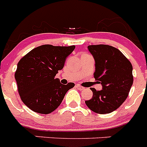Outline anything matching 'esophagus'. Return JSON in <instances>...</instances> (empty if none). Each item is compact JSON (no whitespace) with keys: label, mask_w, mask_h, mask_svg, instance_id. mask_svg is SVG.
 <instances>
[{"label":"esophagus","mask_w":147,"mask_h":147,"mask_svg":"<svg viewBox=\"0 0 147 147\" xmlns=\"http://www.w3.org/2000/svg\"><path fill=\"white\" fill-rule=\"evenodd\" d=\"M76 88L80 90H83L85 89V88H84V87H82L81 85H76Z\"/></svg>","instance_id":"34e87169"}]
</instances>
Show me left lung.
I'll return each mask as SVG.
<instances>
[{"mask_svg": "<svg viewBox=\"0 0 147 147\" xmlns=\"http://www.w3.org/2000/svg\"><path fill=\"white\" fill-rule=\"evenodd\" d=\"M88 49L95 60V80L99 81L102 89L90 88L93 97L85 104L96 113H110L128 96L133 83L132 64L119 49L110 45H89Z\"/></svg>", "mask_w": 147, "mask_h": 147, "instance_id": "8db88e82", "label": "left lung"}]
</instances>
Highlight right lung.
Returning a JSON list of instances; mask_svg holds the SVG:
<instances>
[{
  "label": "right lung",
  "mask_w": 147,
  "mask_h": 147,
  "mask_svg": "<svg viewBox=\"0 0 147 147\" xmlns=\"http://www.w3.org/2000/svg\"><path fill=\"white\" fill-rule=\"evenodd\" d=\"M75 45H43L32 49L18 63L15 78L23 102L34 112L49 114L59 107L74 83L54 79Z\"/></svg>",
  "instance_id": "add662e5"
}]
</instances>
